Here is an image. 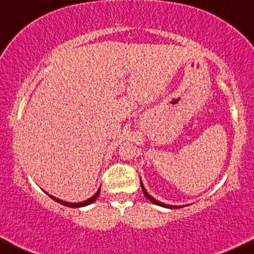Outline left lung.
Masks as SVG:
<instances>
[{
  "label": "left lung",
  "instance_id": "1",
  "mask_svg": "<svg viewBox=\"0 0 254 254\" xmlns=\"http://www.w3.org/2000/svg\"><path fill=\"white\" fill-rule=\"evenodd\" d=\"M141 187H142V192H143V194L145 196L148 197L149 200L151 201L152 203H155V204H158V206H161V207H165V208H170V209H177V208H182V207H185V206H170V204H165V203H163V202H159V201H157V200H155L154 197H152L151 195H149L148 194V192L147 190H145V189H144V186H143V184H142V182H141Z\"/></svg>",
  "mask_w": 254,
  "mask_h": 254
}]
</instances>
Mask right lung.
<instances>
[{"instance_id":"obj_1","label":"right lung","mask_w":254,"mask_h":254,"mask_svg":"<svg viewBox=\"0 0 254 254\" xmlns=\"http://www.w3.org/2000/svg\"><path fill=\"white\" fill-rule=\"evenodd\" d=\"M99 192H100V189H99L98 190H97V193L95 194V195H92L91 197H90V199L85 200V201H82V202H77V203L67 202V201L60 200V199H58V197H55V196H53V195H50V194H48V193H47V194H48V195H50V197H52V199H53L54 201H57V202L61 203V204H64V206H65V207H70V208H79V207H85V206H88V204H90V203L95 202L96 199H97V197H98V195H99Z\"/></svg>"}]
</instances>
